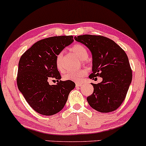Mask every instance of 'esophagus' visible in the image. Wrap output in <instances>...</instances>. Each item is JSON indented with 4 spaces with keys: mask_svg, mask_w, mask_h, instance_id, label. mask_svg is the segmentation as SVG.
<instances>
[{
    "mask_svg": "<svg viewBox=\"0 0 146 146\" xmlns=\"http://www.w3.org/2000/svg\"><path fill=\"white\" fill-rule=\"evenodd\" d=\"M82 85H83V84H82L81 83H78V82H77V83H76V88H78V87H81Z\"/></svg>",
    "mask_w": 146,
    "mask_h": 146,
    "instance_id": "obj_1",
    "label": "esophagus"
}]
</instances>
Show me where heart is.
<instances>
[{"mask_svg":"<svg viewBox=\"0 0 146 146\" xmlns=\"http://www.w3.org/2000/svg\"><path fill=\"white\" fill-rule=\"evenodd\" d=\"M72 51L76 56L81 60H85L88 58V52L87 49L83 45L80 44H76L72 47ZM62 56L63 54L59 53L56 57V66L57 69L60 72L63 70V64H62ZM87 71L84 69L77 70V71H70L68 72L63 76L65 80H69L72 81H80L82 78L86 75Z\"/></svg>","mask_w":146,"mask_h":146,"instance_id":"heart-1","label":"heart"}]
</instances>
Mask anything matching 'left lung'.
<instances>
[{"instance_id":"1","label":"left lung","mask_w":146,"mask_h":146,"mask_svg":"<svg viewBox=\"0 0 146 146\" xmlns=\"http://www.w3.org/2000/svg\"><path fill=\"white\" fill-rule=\"evenodd\" d=\"M92 55V73L90 78L101 77L98 84L92 83L94 92L87 98L88 104L100 112H110L120 107L132 81V74L127 56L115 42L103 36H75Z\"/></svg>"}]
</instances>
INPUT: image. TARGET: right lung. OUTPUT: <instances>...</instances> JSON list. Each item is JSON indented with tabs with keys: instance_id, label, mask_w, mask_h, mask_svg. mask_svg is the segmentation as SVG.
<instances>
[{
	"instance_id": "1",
	"label": "right lung",
	"mask_w": 146,
	"mask_h": 146,
	"mask_svg": "<svg viewBox=\"0 0 146 146\" xmlns=\"http://www.w3.org/2000/svg\"><path fill=\"white\" fill-rule=\"evenodd\" d=\"M74 41L72 36H60L42 39L21 56L19 63L17 86L26 101L39 114L51 116L60 112L75 83L61 78L56 66L58 54ZM56 79L50 86L48 80ZM55 81V80H54Z\"/></svg>"
}]
</instances>
